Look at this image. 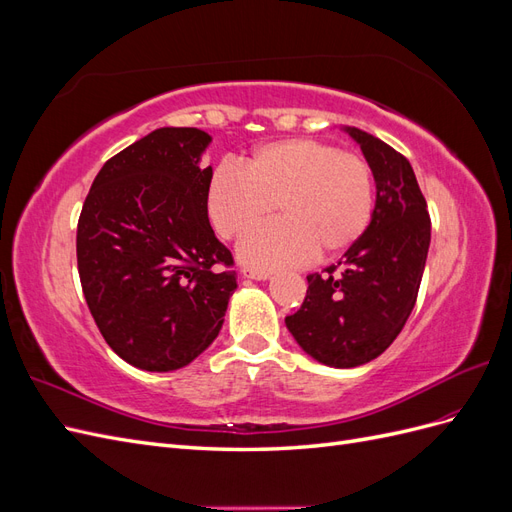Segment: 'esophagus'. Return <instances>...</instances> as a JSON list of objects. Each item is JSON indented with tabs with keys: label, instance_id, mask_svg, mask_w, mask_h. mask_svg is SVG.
<instances>
[{
	"label": "esophagus",
	"instance_id": "obj_1",
	"mask_svg": "<svg viewBox=\"0 0 512 512\" xmlns=\"http://www.w3.org/2000/svg\"><path fill=\"white\" fill-rule=\"evenodd\" d=\"M243 277H250V280H269V271H258V269H243Z\"/></svg>",
	"mask_w": 512,
	"mask_h": 512
}]
</instances>
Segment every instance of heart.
Instances as JSON below:
<instances>
[{
  "label": "heart",
  "mask_w": 512,
  "mask_h": 512,
  "mask_svg": "<svg viewBox=\"0 0 512 512\" xmlns=\"http://www.w3.org/2000/svg\"><path fill=\"white\" fill-rule=\"evenodd\" d=\"M241 170L222 164L207 188L213 226L239 239L266 221L274 205L284 221L243 239L239 256L256 269L333 258L359 241L374 213V173L356 151L314 138H288L254 149Z\"/></svg>",
  "instance_id": "heart-1"
}]
</instances>
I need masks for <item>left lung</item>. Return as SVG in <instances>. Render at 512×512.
Here are the masks:
<instances>
[{"instance_id": "obj_1", "label": "left lung", "mask_w": 512, "mask_h": 512, "mask_svg": "<svg viewBox=\"0 0 512 512\" xmlns=\"http://www.w3.org/2000/svg\"><path fill=\"white\" fill-rule=\"evenodd\" d=\"M361 145L376 181V207L365 235L344 258L307 275V294L286 327L297 344L329 367L374 361L416 303L431 241L425 196L410 162L380 138L344 128Z\"/></svg>"}]
</instances>
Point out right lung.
<instances>
[{"label":"right lung","instance_id":"1","mask_svg":"<svg viewBox=\"0 0 512 512\" xmlns=\"http://www.w3.org/2000/svg\"><path fill=\"white\" fill-rule=\"evenodd\" d=\"M211 136L160 128L108 160L76 228V260L106 344L145 371L192 363L218 337L237 288L207 215Z\"/></svg>","mask_w":512,"mask_h":512}]
</instances>
